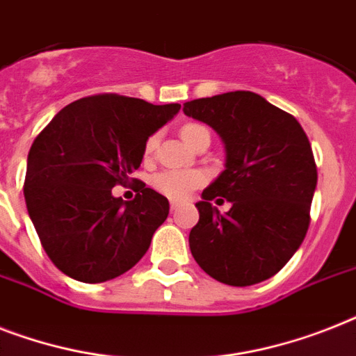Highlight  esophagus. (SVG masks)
I'll list each match as a JSON object with an SVG mask.
<instances>
[{"mask_svg": "<svg viewBox=\"0 0 356 356\" xmlns=\"http://www.w3.org/2000/svg\"><path fill=\"white\" fill-rule=\"evenodd\" d=\"M179 208H181V203H179V201H172V203H170V210H172V212H177Z\"/></svg>", "mask_w": 356, "mask_h": 356, "instance_id": "obj_1", "label": "esophagus"}]
</instances>
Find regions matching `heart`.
I'll list each match as a JSON object with an SVG mask.
<instances>
[{
	"label": "heart",
	"instance_id": "b5f03b06",
	"mask_svg": "<svg viewBox=\"0 0 356 356\" xmlns=\"http://www.w3.org/2000/svg\"><path fill=\"white\" fill-rule=\"evenodd\" d=\"M207 129L201 124L188 122L181 128V135L188 144L192 143V138L199 131ZM157 148V135H149L144 144V155H152L153 149ZM207 183V173L201 170H163L153 175L152 184L159 193H163L166 197L183 201L190 197L193 190H197Z\"/></svg>",
	"mask_w": 356,
	"mask_h": 356
}]
</instances>
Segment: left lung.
Here are the masks:
<instances>
[{"label":"left lung","mask_w":356,"mask_h":356,"mask_svg":"<svg viewBox=\"0 0 356 356\" xmlns=\"http://www.w3.org/2000/svg\"><path fill=\"white\" fill-rule=\"evenodd\" d=\"M184 115L223 138L227 170L203 192L190 250L208 276L232 287L265 282L302 245L311 223L316 163L300 122L252 91L190 100ZM233 204L219 213L211 201Z\"/></svg>","instance_id":"1"}]
</instances>
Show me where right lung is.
<instances>
[{
	"label": "right lung",
	"instance_id": "obj_1",
	"mask_svg": "<svg viewBox=\"0 0 356 356\" xmlns=\"http://www.w3.org/2000/svg\"><path fill=\"white\" fill-rule=\"evenodd\" d=\"M179 109L93 95L58 111L34 138L23 195L43 250L69 278L108 282L146 254L168 218V199L143 181L135 184L133 201L113 197L111 188L129 183L146 138Z\"/></svg>",
	"mask_w": 356,
	"mask_h": 356
}]
</instances>
